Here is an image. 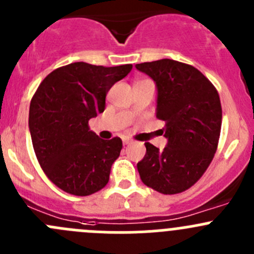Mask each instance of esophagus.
<instances>
[{
	"label": "esophagus",
	"mask_w": 254,
	"mask_h": 254,
	"mask_svg": "<svg viewBox=\"0 0 254 254\" xmlns=\"http://www.w3.org/2000/svg\"><path fill=\"white\" fill-rule=\"evenodd\" d=\"M131 143H132V139L123 138V144H125V146H127V144H131Z\"/></svg>",
	"instance_id": "esophagus-1"
}]
</instances>
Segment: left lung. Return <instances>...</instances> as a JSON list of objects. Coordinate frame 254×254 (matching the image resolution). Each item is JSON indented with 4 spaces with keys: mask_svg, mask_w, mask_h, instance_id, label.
<instances>
[{
    "mask_svg": "<svg viewBox=\"0 0 254 254\" xmlns=\"http://www.w3.org/2000/svg\"><path fill=\"white\" fill-rule=\"evenodd\" d=\"M157 87L156 117L165 121L167 146L159 151L146 142L137 163L142 182L163 194L192 187L213 159L222 125L217 89L190 64L163 59L136 64Z\"/></svg>",
    "mask_w": 254,
    "mask_h": 254,
    "instance_id": "left-lung-1",
    "label": "left lung"
}]
</instances>
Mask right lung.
<instances>
[{"label":"right lung","mask_w":254,"mask_h":254,"mask_svg":"<svg viewBox=\"0 0 254 254\" xmlns=\"http://www.w3.org/2000/svg\"><path fill=\"white\" fill-rule=\"evenodd\" d=\"M131 69L132 64L74 62L51 72L33 95L28 116L33 149L46 176L64 192L89 195L108 183L122 141L98 138L88 121L105 111L110 88Z\"/></svg>","instance_id":"obj_1"}]
</instances>
